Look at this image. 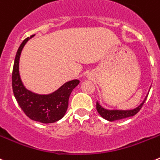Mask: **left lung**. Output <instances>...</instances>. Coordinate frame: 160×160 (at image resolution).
I'll list each match as a JSON object with an SVG mask.
<instances>
[{"label":"left lung","instance_id":"8db88e82","mask_svg":"<svg viewBox=\"0 0 160 160\" xmlns=\"http://www.w3.org/2000/svg\"><path fill=\"white\" fill-rule=\"evenodd\" d=\"M147 97L143 102L139 105V107L133 110H128V111H120V110H106L99 104V103H96V109H97L98 113L103 118V119H107L108 121H114V120H118V119H122L124 118L131 117V116H135L139 112L142 107H143V103L146 101Z\"/></svg>","mask_w":160,"mask_h":160}]
</instances>
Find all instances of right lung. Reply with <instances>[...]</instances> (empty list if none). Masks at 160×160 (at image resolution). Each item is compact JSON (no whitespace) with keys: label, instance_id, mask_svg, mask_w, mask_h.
<instances>
[{"label":"right lung","instance_id":"1","mask_svg":"<svg viewBox=\"0 0 160 160\" xmlns=\"http://www.w3.org/2000/svg\"><path fill=\"white\" fill-rule=\"evenodd\" d=\"M33 36H31L30 38ZM30 38L24 39L16 55L12 73L13 94L21 108L28 118L44 123H54L64 116L68 107L70 94L80 83V80L67 82L55 92L49 95L35 94L27 90L20 78L19 60L23 47Z\"/></svg>","mask_w":160,"mask_h":160}]
</instances>
